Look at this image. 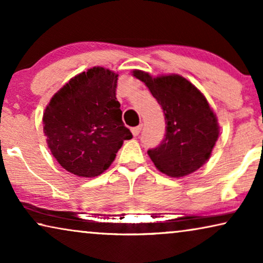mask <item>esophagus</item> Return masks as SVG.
Segmentation results:
<instances>
[{
	"instance_id": "esophagus-1",
	"label": "esophagus",
	"mask_w": 263,
	"mask_h": 263,
	"mask_svg": "<svg viewBox=\"0 0 263 263\" xmlns=\"http://www.w3.org/2000/svg\"><path fill=\"white\" fill-rule=\"evenodd\" d=\"M141 129H142V124L141 125H138V127H134V128H132V133H133V135L134 136H138L140 133H141Z\"/></svg>"
}]
</instances>
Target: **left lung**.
I'll use <instances>...</instances> for the list:
<instances>
[{
	"label": "left lung",
	"mask_w": 263,
	"mask_h": 263,
	"mask_svg": "<svg viewBox=\"0 0 263 263\" xmlns=\"http://www.w3.org/2000/svg\"><path fill=\"white\" fill-rule=\"evenodd\" d=\"M133 74L147 85L165 114V138L147 152L152 161L160 172L173 178L193 173L210 158L219 135L206 98L179 74L153 78L140 70Z\"/></svg>",
	"instance_id": "left-lung-1"
}]
</instances>
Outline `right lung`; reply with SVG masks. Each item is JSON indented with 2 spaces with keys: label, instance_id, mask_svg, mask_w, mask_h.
I'll return each instance as SVG.
<instances>
[{
  "label": "right lung",
  "instance_id": "right-lung-1",
  "mask_svg": "<svg viewBox=\"0 0 263 263\" xmlns=\"http://www.w3.org/2000/svg\"><path fill=\"white\" fill-rule=\"evenodd\" d=\"M119 74L95 66L71 78L45 109L44 133L59 165L74 176L92 178L109 168L124 140L116 86Z\"/></svg>",
  "mask_w": 263,
  "mask_h": 263
}]
</instances>
